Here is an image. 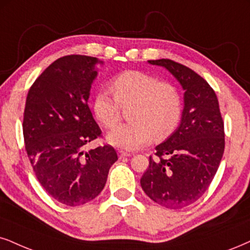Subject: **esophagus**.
I'll return each instance as SVG.
<instances>
[{"instance_id": "34e87169", "label": "esophagus", "mask_w": 250, "mask_h": 250, "mask_svg": "<svg viewBox=\"0 0 250 250\" xmlns=\"http://www.w3.org/2000/svg\"><path fill=\"white\" fill-rule=\"evenodd\" d=\"M118 154H119V158H126V156H131V153H127L125 152V150H118Z\"/></svg>"}]
</instances>
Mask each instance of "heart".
Wrapping results in <instances>:
<instances>
[{
    "mask_svg": "<svg viewBox=\"0 0 250 250\" xmlns=\"http://www.w3.org/2000/svg\"><path fill=\"white\" fill-rule=\"evenodd\" d=\"M113 99L100 91L92 102L95 118L105 128L113 127L120 118L119 106L128 110L131 123L117 126L107 134L115 146L137 149L155 140H163L176 130L182 116V101L177 89L168 82H159L141 70H126L111 81Z\"/></svg>",
    "mask_w": 250,
    "mask_h": 250,
    "instance_id": "obj_1",
    "label": "heart"
}]
</instances>
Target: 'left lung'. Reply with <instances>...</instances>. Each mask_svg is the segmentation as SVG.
<instances>
[{
    "label": "left lung",
    "mask_w": 250,
    "mask_h": 250,
    "mask_svg": "<svg viewBox=\"0 0 250 250\" xmlns=\"http://www.w3.org/2000/svg\"><path fill=\"white\" fill-rule=\"evenodd\" d=\"M167 68L184 89L181 124L155 147L140 180L150 199L167 208L188 206L205 193L225 149L224 120L211 85L189 67L170 59L148 60Z\"/></svg>",
    "instance_id": "8db88e82"
}]
</instances>
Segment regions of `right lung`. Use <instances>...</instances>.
I'll return each instance as SVG.
<instances>
[{"label":"right lung","instance_id":"add662e5","mask_svg":"<svg viewBox=\"0 0 250 250\" xmlns=\"http://www.w3.org/2000/svg\"><path fill=\"white\" fill-rule=\"evenodd\" d=\"M97 62L102 61L80 54L59 58L40 74L26 96L23 135L31 166L46 192L68 206L96 198L118 160L110 145L84 150L102 137L88 106Z\"/></svg>","mask_w":250,"mask_h":250}]
</instances>
